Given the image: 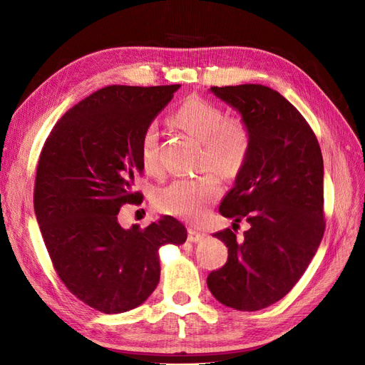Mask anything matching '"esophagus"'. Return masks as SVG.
Masks as SVG:
<instances>
[{
    "mask_svg": "<svg viewBox=\"0 0 365 365\" xmlns=\"http://www.w3.org/2000/svg\"><path fill=\"white\" fill-rule=\"evenodd\" d=\"M203 233L202 232H197L196 229H188V235H187V239L190 242H199L203 239Z\"/></svg>",
    "mask_w": 365,
    "mask_h": 365,
    "instance_id": "obj_1",
    "label": "esophagus"
}]
</instances>
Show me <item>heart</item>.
<instances>
[{
    "instance_id": "1",
    "label": "heart",
    "mask_w": 365,
    "mask_h": 365,
    "mask_svg": "<svg viewBox=\"0 0 365 365\" xmlns=\"http://www.w3.org/2000/svg\"><path fill=\"white\" fill-rule=\"evenodd\" d=\"M170 121L202 143V169H214L225 178H235L244 169L252 136L242 117H225L224 110L217 103L193 96L172 113ZM140 155L145 172L160 170L159 135L154 125H148L141 135ZM220 195L218 178L214 173H203L196 178L175 180L159 188L154 195V206L168 215L199 218Z\"/></svg>"
}]
</instances>
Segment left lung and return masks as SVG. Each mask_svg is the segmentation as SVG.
<instances>
[{
    "label": "left lung",
    "mask_w": 365,
    "mask_h": 365,
    "mask_svg": "<svg viewBox=\"0 0 365 365\" xmlns=\"http://www.w3.org/2000/svg\"><path fill=\"white\" fill-rule=\"evenodd\" d=\"M251 129L248 160L220 205L234 225L214 233L229 248L227 263L207 276L212 296L237 310L264 309L292 289L314 258L325 230L324 162L317 135L279 92L263 84L214 86Z\"/></svg>",
    "instance_id": "8db88e82"
}]
</instances>
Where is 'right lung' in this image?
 <instances>
[{"mask_svg": "<svg viewBox=\"0 0 365 365\" xmlns=\"http://www.w3.org/2000/svg\"><path fill=\"white\" fill-rule=\"evenodd\" d=\"M180 84L102 88L68 110L43 145L34 210L62 284L88 306L121 314L144 303L160 279L159 248L181 245L184 225L169 215L125 230L120 207L140 205V140Z\"/></svg>", "mask_w": 365, "mask_h": 365, "instance_id": "1", "label": "right lung"}]
</instances>
